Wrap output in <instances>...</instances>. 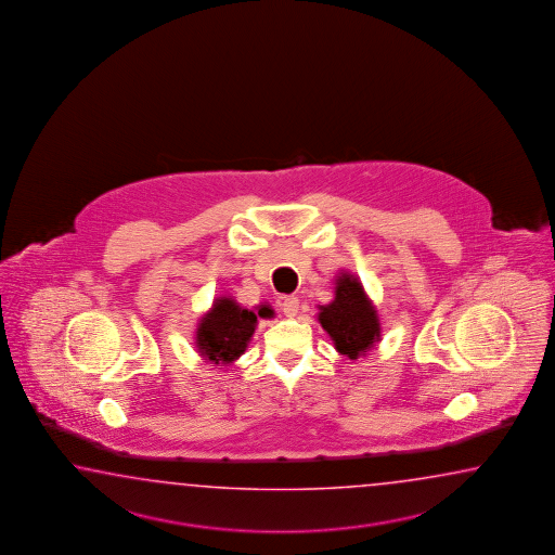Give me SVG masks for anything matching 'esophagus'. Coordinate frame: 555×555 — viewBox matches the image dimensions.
<instances>
[{"mask_svg":"<svg viewBox=\"0 0 555 555\" xmlns=\"http://www.w3.org/2000/svg\"><path fill=\"white\" fill-rule=\"evenodd\" d=\"M280 307H282V311L287 318H295L297 315V307H299V299L294 297V295H285V297L280 299Z\"/></svg>","mask_w":555,"mask_h":555,"instance_id":"1","label":"esophagus"}]
</instances>
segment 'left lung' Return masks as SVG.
Listing matches in <instances>:
<instances>
[{"instance_id": "8db88e82", "label": "left lung", "mask_w": 555, "mask_h": 555, "mask_svg": "<svg viewBox=\"0 0 555 555\" xmlns=\"http://www.w3.org/2000/svg\"><path fill=\"white\" fill-rule=\"evenodd\" d=\"M318 319L321 327L330 333L335 349L353 361L380 341L377 309L351 273L337 275L335 299L330 306L319 307Z\"/></svg>"}]
</instances>
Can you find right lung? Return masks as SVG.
<instances>
[{"mask_svg":"<svg viewBox=\"0 0 555 555\" xmlns=\"http://www.w3.org/2000/svg\"><path fill=\"white\" fill-rule=\"evenodd\" d=\"M272 315V307L260 306L256 311H249L232 297L214 299L210 311L201 319L196 330L198 353L212 365L234 363L246 351L258 319Z\"/></svg>","mask_w":555,"mask_h":555,"instance_id":"1","label":"right lung"}]
</instances>
